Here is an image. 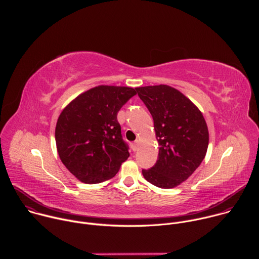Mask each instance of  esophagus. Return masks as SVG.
Here are the masks:
<instances>
[{
	"label": "esophagus",
	"instance_id": "34e87169",
	"mask_svg": "<svg viewBox=\"0 0 259 259\" xmlns=\"http://www.w3.org/2000/svg\"><path fill=\"white\" fill-rule=\"evenodd\" d=\"M138 143H139V141H138L137 139L132 143V150H133V152H136V151H137V149H138Z\"/></svg>",
	"mask_w": 259,
	"mask_h": 259
}]
</instances>
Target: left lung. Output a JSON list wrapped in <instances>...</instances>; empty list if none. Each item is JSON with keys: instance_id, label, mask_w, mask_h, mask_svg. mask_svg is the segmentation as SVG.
<instances>
[{"instance_id": "1", "label": "left lung", "mask_w": 259, "mask_h": 259, "mask_svg": "<svg viewBox=\"0 0 259 259\" xmlns=\"http://www.w3.org/2000/svg\"><path fill=\"white\" fill-rule=\"evenodd\" d=\"M136 92L153 117L160 145L156 164L142 169L143 177L158 188H175L206 156L209 133L205 119L188 97L170 86L139 87Z\"/></svg>"}]
</instances>
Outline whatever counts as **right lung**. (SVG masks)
Segmentation results:
<instances>
[{
  "instance_id": "obj_1",
  "label": "right lung",
  "mask_w": 259,
  "mask_h": 259,
  "mask_svg": "<svg viewBox=\"0 0 259 259\" xmlns=\"http://www.w3.org/2000/svg\"><path fill=\"white\" fill-rule=\"evenodd\" d=\"M136 89L98 86L73 99L60 114L55 140L61 162L82 182L114 177L130 154L118 113Z\"/></svg>"
}]
</instances>
